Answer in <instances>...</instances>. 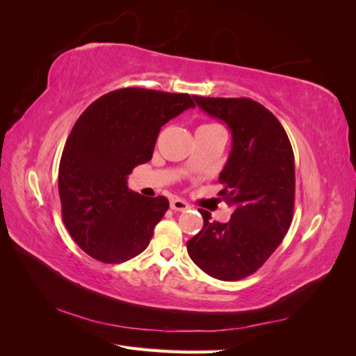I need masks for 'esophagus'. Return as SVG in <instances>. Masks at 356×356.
I'll return each mask as SVG.
<instances>
[{
	"mask_svg": "<svg viewBox=\"0 0 356 356\" xmlns=\"http://www.w3.org/2000/svg\"><path fill=\"white\" fill-rule=\"evenodd\" d=\"M190 208V204L186 202V200H182V199H172L170 200V209H174V211H187Z\"/></svg>",
	"mask_w": 356,
	"mask_h": 356,
	"instance_id": "1",
	"label": "esophagus"
}]
</instances>
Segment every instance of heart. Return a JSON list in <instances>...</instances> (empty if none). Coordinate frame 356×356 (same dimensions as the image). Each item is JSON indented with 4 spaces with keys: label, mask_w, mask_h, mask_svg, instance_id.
Returning a JSON list of instances; mask_svg holds the SVG:
<instances>
[{
    "label": "heart",
    "mask_w": 356,
    "mask_h": 356,
    "mask_svg": "<svg viewBox=\"0 0 356 356\" xmlns=\"http://www.w3.org/2000/svg\"><path fill=\"white\" fill-rule=\"evenodd\" d=\"M204 126H213V124H204Z\"/></svg>",
    "instance_id": "obj_1"
}]
</instances>
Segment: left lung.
<instances>
[{
    "instance_id": "obj_1",
    "label": "left lung",
    "mask_w": 356,
    "mask_h": 356,
    "mask_svg": "<svg viewBox=\"0 0 356 356\" xmlns=\"http://www.w3.org/2000/svg\"><path fill=\"white\" fill-rule=\"evenodd\" d=\"M196 104L232 132V152L218 193L233 208L229 222L199 209L203 229L187 242L193 261L220 281L257 272L282 242L293 221L296 166L293 147L277 118L250 98H203Z\"/></svg>"
}]
</instances>
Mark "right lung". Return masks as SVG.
Here are the masks:
<instances>
[{
	"instance_id": "1",
	"label": "right lung",
	"mask_w": 356,
	"mask_h": 356,
	"mask_svg": "<svg viewBox=\"0 0 356 356\" xmlns=\"http://www.w3.org/2000/svg\"><path fill=\"white\" fill-rule=\"evenodd\" d=\"M188 108L195 102L187 93L124 88L101 96L75 122L59 163L62 220L95 260L127 261L152 241L169 202L129 190L127 175L152 160L161 126Z\"/></svg>"
}]
</instances>
